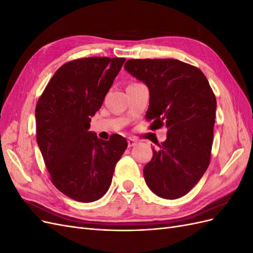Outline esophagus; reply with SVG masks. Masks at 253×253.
Masks as SVG:
<instances>
[{
	"label": "esophagus",
	"mask_w": 253,
	"mask_h": 253,
	"mask_svg": "<svg viewBox=\"0 0 253 253\" xmlns=\"http://www.w3.org/2000/svg\"><path fill=\"white\" fill-rule=\"evenodd\" d=\"M136 144H137V140L136 139L132 138V137H129V138H127V145H128L129 148L134 147V145H136Z\"/></svg>",
	"instance_id": "esophagus-1"
}]
</instances>
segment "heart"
<instances>
[{"instance_id":"heart-1","label":"heart","mask_w":253,"mask_h":253,"mask_svg":"<svg viewBox=\"0 0 253 253\" xmlns=\"http://www.w3.org/2000/svg\"><path fill=\"white\" fill-rule=\"evenodd\" d=\"M133 83H137V82H133ZM133 83H131V84H133Z\"/></svg>"}]
</instances>
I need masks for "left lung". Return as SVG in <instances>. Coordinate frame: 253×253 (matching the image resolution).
I'll list each match as a JSON object with an SVG mask.
<instances>
[{"label": "left lung", "mask_w": 253, "mask_h": 253, "mask_svg": "<svg viewBox=\"0 0 253 253\" xmlns=\"http://www.w3.org/2000/svg\"><path fill=\"white\" fill-rule=\"evenodd\" d=\"M126 70L147 84L151 129L167 127L143 168L148 187L166 200L186 195L210 164L216 98L204 73L175 59H129Z\"/></svg>", "instance_id": "left-lung-1"}]
</instances>
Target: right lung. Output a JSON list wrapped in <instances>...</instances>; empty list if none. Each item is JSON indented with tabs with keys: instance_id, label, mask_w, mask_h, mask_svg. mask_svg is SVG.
Returning a JSON list of instances; mask_svg holds the SVG:
<instances>
[{
	"instance_id": "add662e5",
	"label": "right lung",
	"mask_w": 253,
	"mask_h": 253,
	"mask_svg": "<svg viewBox=\"0 0 253 253\" xmlns=\"http://www.w3.org/2000/svg\"><path fill=\"white\" fill-rule=\"evenodd\" d=\"M125 61L89 57L66 62L37 102V142L50 180L74 201L91 203L108 192L127 147L118 134L102 140L88 131L90 117L101 108Z\"/></svg>"
}]
</instances>
